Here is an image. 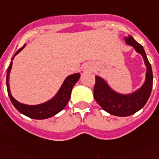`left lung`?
Here are the masks:
<instances>
[{
    "instance_id": "8db88e82",
    "label": "left lung",
    "mask_w": 159,
    "mask_h": 159,
    "mask_svg": "<svg viewBox=\"0 0 159 159\" xmlns=\"http://www.w3.org/2000/svg\"><path fill=\"white\" fill-rule=\"evenodd\" d=\"M126 43L133 46L143 56L147 67L146 80L142 87L129 95H121L114 92L104 80L96 76L94 98L102 108L111 115L116 116H129L136 113L147 103L153 87V72L143 46L137 43L131 35L125 38Z\"/></svg>"
}]
</instances>
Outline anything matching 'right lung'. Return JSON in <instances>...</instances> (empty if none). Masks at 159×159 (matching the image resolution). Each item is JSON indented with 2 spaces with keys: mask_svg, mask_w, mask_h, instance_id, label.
<instances>
[{
  "mask_svg": "<svg viewBox=\"0 0 159 159\" xmlns=\"http://www.w3.org/2000/svg\"><path fill=\"white\" fill-rule=\"evenodd\" d=\"M25 45L20 48L19 50H17V52L15 53L12 57V60L19 52H20L23 49ZM11 67H12V62H11V64L7 68V74H6V87H7V92H8L10 100L14 105V106L17 109V111L30 118L35 119V120H43V119L50 118L62 111L67 104V102L71 97L72 87H74V85L77 83V82L80 78L79 73H75L71 76H68L65 79L64 82L57 92V94L53 97V99L45 102V103L37 105V106H28V105L21 104L16 100L14 99V97L11 96L10 87H9V76H10Z\"/></svg>",
  "mask_w": 159,
  "mask_h": 159,
  "instance_id": "obj_1",
  "label": "right lung"
}]
</instances>
